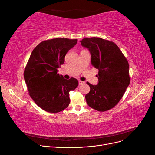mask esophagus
<instances>
[{
    "instance_id": "obj_1",
    "label": "esophagus",
    "mask_w": 155,
    "mask_h": 155,
    "mask_svg": "<svg viewBox=\"0 0 155 155\" xmlns=\"http://www.w3.org/2000/svg\"><path fill=\"white\" fill-rule=\"evenodd\" d=\"M85 83V82L84 81H81V80H79V85H83V84Z\"/></svg>"
}]
</instances>
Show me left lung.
<instances>
[{
    "instance_id": "1",
    "label": "left lung",
    "mask_w": 155,
    "mask_h": 155,
    "mask_svg": "<svg viewBox=\"0 0 155 155\" xmlns=\"http://www.w3.org/2000/svg\"><path fill=\"white\" fill-rule=\"evenodd\" d=\"M81 45L91 54V64L98 69V84L92 85L85 96L89 107L100 112L114 107L130 83L129 63L114 43L100 37L83 39Z\"/></svg>"
}]
</instances>
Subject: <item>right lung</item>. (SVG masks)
<instances>
[{"mask_svg": "<svg viewBox=\"0 0 155 155\" xmlns=\"http://www.w3.org/2000/svg\"><path fill=\"white\" fill-rule=\"evenodd\" d=\"M78 39L56 38L42 41L32 51L24 71L29 95L42 109L57 113L70 104L69 92L78 86V81L68 80L58 74L69 50Z\"/></svg>", "mask_w": 155, "mask_h": 155, "instance_id": "1", "label": "right lung"}]
</instances>
